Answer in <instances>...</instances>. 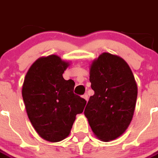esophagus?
<instances>
[{"mask_svg":"<svg viewBox=\"0 0 158 158\" xmlns=\"http://www.w3.org/2000/svg\"><path fill=\"white\" fill-rule=\"evenodd\" d=\"M82 97H83V98H85V100H86L87 102H88V94H84L83 96H82Z\"/></svg>","mask_w":158,"mask_h":158,"instance_id":"1","label":"esophagus"}]
</instances>
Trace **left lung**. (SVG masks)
I'll use <instances>...</instances> for the list:
<instances>
[{
  "label": "left lung",
  "mask_w": 158,
  "mask_h": 158,
  "mask_svg": "<svg viewBox=\"0 0 158 158\" xmlns=\"http://www.w3.org/2000/svg\"><path fill=\"white\" fill-rule=\"evenodd\" d=\"M89 80L94 94L85 115L97 137L113 140L127 130L134 113L137 86L133 72L123 58L103 52L91 64Z\"/></svg>",
  "instance_id": "1"
}]
</instances>
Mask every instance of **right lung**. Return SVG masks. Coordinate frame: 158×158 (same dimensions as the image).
<instances>
[{"mask_svg": "<svg viewBox=\"0 0 158 158\" xmlns=\"http://www.w3.org/2000/svg\"><path fill=\"white\" fill-rule=\"evenodd\" d=\"M69 66L56 55L40 57L25 77L22 98L27 115L38 134L50 142L69 136L76 115L83 112L85 99L73 93V80H64Z\"/></svg>", "mask_w": 158, "mask_h": 158, "instance_id": "1", "label": "right lung"}]
</instances>
